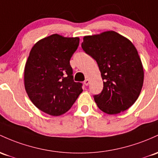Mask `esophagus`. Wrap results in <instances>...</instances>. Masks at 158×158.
Returning <instances> with one entry per match:
<instances>
[{
    "label": "esophagus",
    "instance_id": "1",
    "mask_svg": "<svg viewBox=\"0 0 158 158\" xmlns=\"http://www.w3.org/2000/svg\"><path fill=\"white\" fill-rule=\"evenodd\" d=\"M89 83H90V80L88 79H86L84 81V85H86V86L88 85H89Z\"/></svg>",
    "mask_w": 158,
    "mask_h": 158
}]
</instances>
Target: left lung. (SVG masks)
Listing matches in <instances>:
<instances>
[{
  "mask_svg": "<svg viewBox=\"0 0 158 158\" xmlns=\"http://www.w3.org/2000/svg\"><path fill=\"white\" fill-rule=\"evenodd\" d=\"M82 49L97 61L103 80L98 108L109 115L127 110L136 102L144 81L143 64L131 40L114 31L85 36Z\"/></svg>",
  "mask_w": 158,
  "mask_h": 158,
  "instance_id": "1",
  "label": "left lung"
}]
</instances>
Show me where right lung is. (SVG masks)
I'll return each mask as SVG.
<instances>
[{
    "label": "right lung",
    "mask_w": 158,
    "mask_h": 158,
    "mask_svg": "<svg viewBox=\"0 0 158 158\" xmlns=\"http://www.w3.org/2000/svg\"><path fill=\"white\" fill-rule=\"evenodd\" d=\"M79 43V37L55 34L31 49L24 71L25 88L31 102L45 113L63 115L82 92V84L74 82L70 64Z\"/></svg>",
    "instance_id": "1"
}]
</instances>
